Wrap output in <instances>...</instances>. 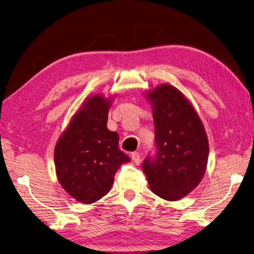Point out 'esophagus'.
I'll list each match as a JSON object with an SVG mask.
<instances>
[{
    "instance_id": "esophagus-1",
    "label": "esophagus",
    "mask_w": 254,
    "mask_h": 254,
    "mask_svg": "<svg viewBox=\"0 0 254 254\" xmlns=\"http://www.w3.org/2000/svg\"><path fill=\"white\" fill-rule=\"evenodd\" d=\"M131 157H132V160L134 161V163H135L136 165H139V164H140L141 157H140V153H139V152H133Z\"/></svg>"
}]
</instances>
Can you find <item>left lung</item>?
I'll list each match as a JSON object with an SVG mask.
<instances>
[{"label":"left lung","mask_w":254,"mask_h":254,"mask_svg":"<svg viewBox=\"0 0 254 254\" xmlns=\"http://www.w3.org/2000/svg\"><path fill=\"white\" fill-rule=\"evenodd\" d=\"M152 105L157 153L142 170L151 191L166 200L187 196L203 179L209 154L205 127L189 100L168 83L146 93Z\"/></svg>","instance_id":"obj_1"}]
</instances>
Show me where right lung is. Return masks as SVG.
I'll use <instances>...</instances> for the list:
<instances>
[{"label":"right lung","instance_id":"obj_1","mask_svg":"<svg viewBox=\"0 0 254 254\" xmlns=\"http://www.w3.org/2000/svg\"><path fill=\"white\" fill-rule=\"evenodd\" d=\"M112 99L88 97L58 139L55 165L58 180L71 197L92 204L109 192L127 155L119 149V135L107 128Z\"/></svg>","mask_w":254,"mask_h":254}]
</instances>
